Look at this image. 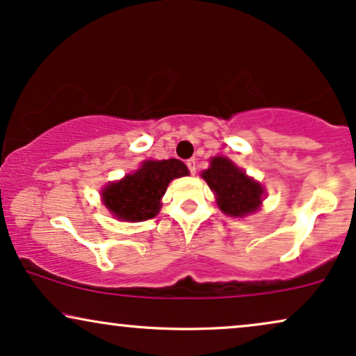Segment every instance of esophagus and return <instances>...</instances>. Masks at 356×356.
I'll return each mask as SVG.
<instances>
[{
    "instance_id": "34e87169",
    "label": "esophagus",
    "mask_w": 356,
    "mask_h": 356,
    "mask_svg": "<svg viewBox=\"0 0 356 356\" xmlns=\"http://www.w3.org/2000/svg\"><path fill=\"white\" fill-rule=\"evenodd\" d=\"M187 168H188V170H191V174H195V159H188Z\"/></svg>"
}]
</instances>
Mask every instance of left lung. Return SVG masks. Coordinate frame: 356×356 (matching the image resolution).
I'll return each mask as SVG.
<instances>
[{"instance_id": "obj_1", "label": "left lung", "mask_w": 356, "mask_h": 356, "mask_svg": "<svg viewBox=\"0 0 356 356\" xmlns=\"http://www.w3.org/2000/svg\"><path fill=\"white\" fill-rule=\"evenodd\" d=\"M202 177L215 192L218 207L227 215L245 217L258 210L264 193L263 187L227 157H213Z\"/></svg>"}]
</instances>
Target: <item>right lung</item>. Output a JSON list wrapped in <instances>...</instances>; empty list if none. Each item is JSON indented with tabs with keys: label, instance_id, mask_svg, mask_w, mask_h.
I'll return each instance as SVG.
<instances>
[{
	"label": "right lung",
	"instance_id": "add662e5",
	"mask_svg": "<svg viewBox=\"0 0 356 356\" xmlns=\"http://www.w3.org/2000/svg\"><path fill=\"white\" fill-rule=\"evenodd\" d=\"M188 174L187 165L179 159L146 161L134 174L103 191V204L123 222H143L156 217L161 197L172 179Z\"/></svg>",
	"mask_w": 356,
	"mask_h": 356
}]
</instances>
